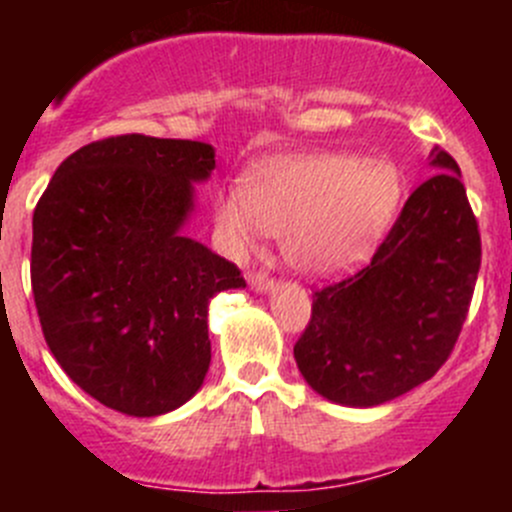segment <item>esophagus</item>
<instances>
[{
	"mask_svg": "<svg viewBox=\"0 0 512 512\" xmlns=\"http://www.w3.org/2000/svg\"><path fill=\"white\" fill-rule=\"evenodd\" d=\"M247 282H250V287L257 289V292H267V289L275 287V280H272L270 272L265 270H250L247 272Z\"/></svg>",
	"mask_w": 512,
	"mask_h": 512,
	"instance_id": "34e87169",
	"label": "esophagus"
}]
</instances>
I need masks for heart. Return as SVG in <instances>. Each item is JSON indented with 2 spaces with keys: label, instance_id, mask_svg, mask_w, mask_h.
Masks as SVG:
<instances>
[{
  "label": "heart",
  "instance_id": "obj_1",
  "mask_svg": "<svg viewBox=\"0 0 512 512\" xmlns=\"http://www.w3.org/2000/svg\"><path fill=\"white\" fill-rule=\"evenodd\" d=\"M404 195L401 173L386 160L349 153L282 158L220 193L215 218L232 247L260 232L285 235L297 270L332 275L356 265L394 220Z\"/></svg>",
  "mask_w": 512,
  "mask_h": 512
}]
</instances>
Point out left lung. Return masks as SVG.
<instances>
[{
  "label": "left lung",
  "instance_id": "obj_1",
  "mask_svg": "<svg viewBox=\"0 0 512 512\" xmlns=\"http://www.w3.org/2000/svg\"><path fill=\"white\" fill-rule=\"evenodd\" d=\"M431 156L438 173L409 195L369 265L312 294L294 359L334 404L379 406L428 381L468 317L478 220L451 153L433 148Z\"/></svg>",
  "mask_w": 512,
  "mask_h": 512
}]
</instances>
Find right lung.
Returning <instances> with one entry per match:
<instances>
[{"mask_svg":"<svg viewBox=\"0 0 512 512\" xmlns=\"http://www.w3.org/2000/svg\"><path fill=\"white\" fill-rule=\"evenodd\" d=\"M210 143L108 136L71 153L34 208L32 292L74 384L128 416L183 406L210 366L208 304L240 267L180 235Z\"/></svg>","mask_w":512,"mask_h":512,"instance_id":"1","label":"right lung"}]
</instances>
